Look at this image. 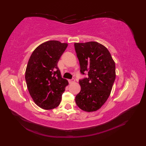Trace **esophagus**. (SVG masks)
<instances>
[{"mask_svg": "<svg viewBox=\"0 0 146 146\" xmlns=\"http://www.w3.org/2000/svg\"><path fill=\"white\" fill-rule=\"evenodd\" d=\"M75 79L74 78H72V79H70V80H69V83H72L74 82H75Z\"/></svg>", "mask_w": 146, "mask_h": 146, "instance_id": "esophagus-1", "label": "esophagus"}]
</instances>
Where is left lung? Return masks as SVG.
Here are the masks:
<instances>
[{"label": "left lung", "mask_w": 146, "mask_h": 146, "mask_svg": "<svg viewBox=\"0 0 146 146\" xmlns=\"http://www.w3.org/2000/svg\"><path fill=\"white\" fill-rule=\"evenodd\" d=\"M74 46L81 73H88V77L79 81L81 90L76 102L83 111H96L111 93L116 78L115 63L107 48L98 42H76Z\"/></svg>", "instance_id": "left-lung-1"}]
</instances>
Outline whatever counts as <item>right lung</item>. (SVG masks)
I'll return each mask as SVG.
<instances>
[{
    "instance_id": "right-lung-1",
    "label": "right lung",
    "mask_w": 146,
    "mask_h": 146,
    "mask_svg": "<svg viewBox=\"0 0 146 146\" xmlns=\"http://www.w3.org/2000/svg\"><path fill=\"white\" fill-rule=\"evenodd\" d=\"M68 45L58 41H48L38 46L30 57L25 70L26 83L34 102L41 108L58 107L68 85L57 66Z\"/></svg>"
}]
</instances>
